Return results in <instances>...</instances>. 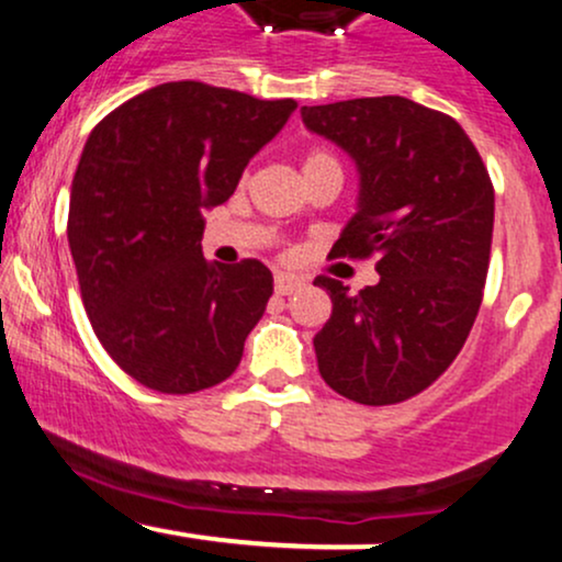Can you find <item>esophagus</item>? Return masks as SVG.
I'll use <instances>...</instances> for the list:
<instances>
[{"instance_id": "1", "label": "esophagus", "mask_w": 562, "mask_h": 562, "mask_svg": "<svg viewBox=\"0 0 562 562\" xmlns=\"http://www.w3.org/2000/svg\"><path fill=\"white\" fill-rule=\"evenodd\" d=\"M303 282L299 277H290V274H277L274 277V290L277 295H293L295 290H301Z\"/></svg>"}]
</instances>
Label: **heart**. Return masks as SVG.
I'll list each match as a JSON object with an SVG mask.
<instances>
[{"mask_svg":"<svg viewBox=\"0 0 562 562\" xmlns=\"http://www.w3.org/2000/svg\"><path fill=\"white\" fill-rule=\"evenodd\" d=\"M322 166H335V169H340L338 158H335L330 150H322V147H317V150H308L306 158H303V171L322 169Z\"/></svg>","mask_w":562,"mask_h":562,"instance_id":"heart-1","label":"heart"}]
</instances>
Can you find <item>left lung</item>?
<instances>
[{"label": "left lung", "mask_w": 562, "mask_h": 562, "mask_svg": "<svg viewBox=\"0 0 562 562\" xmlns=\"http://www.w3.org/2000/svg\"><path fill=\"white\" fill-rule=\"evenodd\" d=\"M312 132L357 160L359 211L335 259H378V285L335 277L333 314L314 338L325 383L357 404H398L434 385L465 346L483 301L494 184L465 128L406 97L303 105Z\"/></svg>", "instance_id": "1"}]
</instances>
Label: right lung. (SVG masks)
<instances>
[{
    "label": "right lung",
    "instance_id": "right-lung-1",
    "mask_svg": "<svg viewBox=\"0 0 562 562\" xmlns=\"http://www.w3.org/2000/svg\"><path fill=\"white\" fill-rule=\"evenodd\" d=\"M295 108L169 81L89 134L70 187V256L94 335L147 389L195 393L240 364L274 280L256 259L205 261L203 211L229 200Z\"/></svg>",
    "mask_w": 562,
    "mask_h": 562
}]
</instances>
